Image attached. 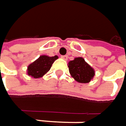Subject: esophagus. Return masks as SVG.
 I'll return each instance as SVG.
<instances>
[{"instance_id": "obj_1", "label": "esophagus", "mask_w": 126, "mask_h": 126, "mask_svg": "<svg viewBox=\"0 0 126 126\" xmlns=\"http://www.w3.org/2000/svg\"><path fill=\"white\" fill-rule=\"evenodd\" d=\"M61 58H63V60H65V61H67L68 60V55H62Z\"/></svg>"}]
</instances>
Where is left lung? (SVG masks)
Here are the masks:
<instances>
[{
	"mask_svg": "<svg viewBox=\"0 0 126 126\" xmlns=\"http://www.w3.org/2000/svg\"><path fill=\"white\" fill-rule=\"evenodd\" d=\"M69 73L79 83H88L95 75L94 69L82 58H76L68 63Z\"/></svg>",
	"mask_w": 126,
	"mask_h": 126,
	"instance_id": "8db88e82",
	"label": "left lung"
}]
</instances>
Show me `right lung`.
<instances>
[{
  "instance_id": "1",
  "label": "right lung",
  "mask_w": 126,
  "mask_h": 126,
  "mask_svg": "<svg viewBox=\"0 0 126 126\" xmlns=\"http://www.w3.org/2000/svg\"><path fill=\"white\" fill-rule=\"evenodd\" d=\"M58 58V57L57 55L53 57L41 55L37 60L28 66V74L35 79L42 77L47 71H49L52 63Z\"/></svg>"
}]
</instances>
